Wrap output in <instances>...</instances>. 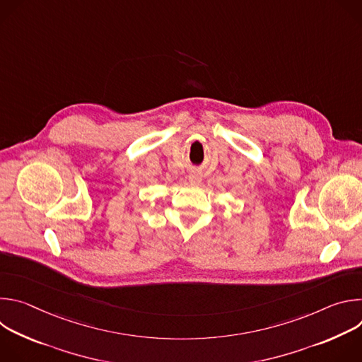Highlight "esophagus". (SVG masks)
<instances>
[{"instance_id": "1", "label": "esophagus", "mask_w": 362, "mask_h": 362, "mask_svg": "<svg viewBox=\"0 0 362 362\" xmlns=\"http://www.w3.org/2000/svg\"><path fill=\"white\" fill-rule=\"evenodd\" d=\"M190 183H199L200 182V173L199 172H190L189 173Z\"/></svg>"}]
</instances>
